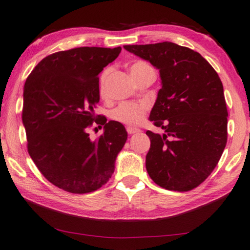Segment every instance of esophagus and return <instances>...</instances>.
Returning a JSON list of instances; mask_svg holds the SVG:
<instances>
[{
  "label": "esophagus",
  "mask_w": 250,
  "mask_h": 250,
  "mask_svg": "<svg viewBox=\"0 0 250 250\" xmlns=\"http://www.w3.org/2000/svg\"><path fill=\"white\" fill-rule=\"evenodd\" d=\"M126 132H128L129 134H133V133L140 132V129L133 128V126H128V128H126Z\"/></svg>",
  "instance_id": "esophagus-1"
}]
</instances>
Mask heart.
<instances>
[{
    "instance_id": "1",
    "label": "heart",
    "mask_w": 250,
    "mask_h": 250,
    "mask_svg": "<svg viewBox=\"0 0 250 250\" xmlns=\"http://www.w3.org/2000/svg\"><path fill=\"white\" fill-rule=\"evenodd\" d=\"M149 67L151 66H149L147 63L138 61L130 66V73L132 76H135L137 74L141 73L142 71L149 69ZM107 73L108 71H104V73L101 76L102 87L106 81ZM147 108H148V105L144 102L122 103L111 111V118L115 121L120 122V124L128 125H137L143 121L145 115H146Z\"/></svg>"
}]
</instances>
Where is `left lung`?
Listing matches in <instances>:
<instances>
[{
  "instance_id": "1",
  "label": "left lung",
  "mask_w": 250,
  "mask_h": 250,
  "mask_svg": "<svg viewBox=\"0 0 250 250\" xmlns=\"http://www.w3.org/2000/svg\"><path fill=\"white\" fill-rule=\"evenodd\" d=\"M124 48L160 70L162 88L149 120L165 132L146 131L148 175L167 190H192L215 168L228 141L223 84L210 63L187 47L164 42Z\"/></svg>"
}]
</instances>
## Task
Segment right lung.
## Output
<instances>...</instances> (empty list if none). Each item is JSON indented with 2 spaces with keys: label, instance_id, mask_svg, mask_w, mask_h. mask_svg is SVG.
<instances>
[{
  "label": "right lung",
  "instance_id": "obj_1",
  "mask_svg": "<svg viewBox=\"0 0 250 250\" xmlns=\"http://www.w3.org/2000/svg\"><path fill=\"white\" fill-rule=\"evenodd\" d=\"M121 48L80 47L42 59L24 86L22 125L28 153L50 183L72 193L105 185L128 133L120 122L95 121L104 133L90 140L87 129L99 103L98 74Z\"/></svg>",
  "mask_w": 250,
  "mask_h": 250
}]
</instances>
